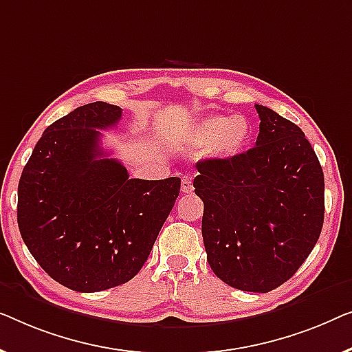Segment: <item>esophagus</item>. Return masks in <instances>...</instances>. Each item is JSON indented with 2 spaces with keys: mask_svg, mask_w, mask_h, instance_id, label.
<instances>
[{
  "mask_svg": "<svg viewBox=\"0 0 352 352\" xmlns=\"http://www.w3.org/2000/svg\"><path fill=\"white\" fill-rule=\"evenodd\" d=\"M192 190H195V186H192V180H191V177H188V175H185L182 178V192H192Z\"/></svg>",
  "mask_w": 352,
  "mask_h": 352,
  "instance_id": "esophagus-1",
  "label": "esophagus"
}]
</instances>
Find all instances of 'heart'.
I'll return each mask as SVG.
<instances>
[{"label": "heart", "mask_w": 352, "mask_h": 352, "mask_svg": "<svg viewBox=\"0 0 352 352\" xmlns=\"http://www.w3.org/2000/svg\"><path fill=\"white\" fill-rule=\"evenodd\" d=\"M252 138V126L244 116L210 115L196 122L185 138L191 150H209L217 157L230 160L247 150Z\"/></svg>", "instance_id": "b5f03b06"}]
</instances>
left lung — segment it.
<instances>
[{
  "instance_id": "8db88e82",
  "label": "left lung",
  "mask_w": 352,
  "mask_h": 352,
  "mask_svg": "<svg viewBox=\"0 0 352 352\" xmlns=\"http://www.w3.org/2000/svg\"><path fill=\"white\" fill-rule=\"evenodd\" d=\"M254 148L196 164L204 202L202 239L217 277L266 294L296 273L324 223V172L305 133L271 108L255 105Z\"/></svg>"
}]
</instances>
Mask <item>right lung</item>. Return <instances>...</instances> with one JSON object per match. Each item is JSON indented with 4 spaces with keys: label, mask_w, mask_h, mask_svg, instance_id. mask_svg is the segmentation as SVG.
Instances as JSON below:
<instances>
[{
    "label": "right lung",
    "mask_w": 352,
    "mask_h": 352,
    "mask_svg": "<svg viewBox=\"0 0 352 352\" xmlns=\"http://www.w3.org/2000/svg\"><path fill=\"white\" fill-rule=\"evenodd\" d=\"M122 110L94 102L52 122L19 180L17 223L30 254L68 289L126 284L150 255L180 192V178H129L100 146Z\"/></svg>",
    "instance_id": "obj_1"
}]
</instances>
